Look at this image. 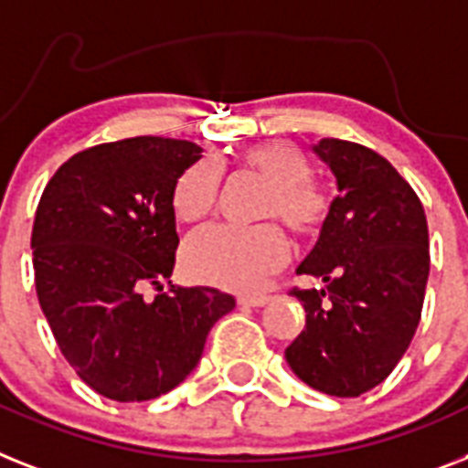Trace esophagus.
<instances>
[{"label": "esophagus", "instance_id": "esophagus-1", "mask_svg": "<svg viewBox=\"0 0 468 468\" xmlns=\"http://www.w3.org/2000/svg\"><path fill=\"white\" fill-rule=\"evenodd\" d=\"M270 301V296L261 294V296H239V306H249V308H258L265 306Z\"/></svg>", "mask_w": 468, "mask_h": 468}]
</instances>
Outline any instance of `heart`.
I'll return each instance as SVG.
<instances>
[{
    "label": "heart",
    "instance_id": "1",
    "mask_svg": "<svg viewBox=\"0 0 468 468\" xmlns=\"http://www.w3.org/2000/svg\"><path fill=\"white\" fill-rule=\"evenodd\" d=\"M243 165L270 184L265 215H277L292 231L315 234L327 215V198L311 181V162L282 141L258 143L243 153ZM222 169L200 160L174 186V212L181 222L206 219L218 203ZM287 258V239L275 225L227 227L198 231L184 250L191 277L234 292H256Z\"/></svg>",
    "mask_w": 468,
    "mask_h": 468
}]
</instances>
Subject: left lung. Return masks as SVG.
<instances>
[{
    "label": "left lung",
    "instance_id": "left-lung-1",
    "mask_svg": "<svg viewBox=\"0 0 468 468\" xmlns=\"http://www.w3.org/2000/svg\"><path fill=\"white\" fill-rule=\"evenodd\" d=\"M337 198L296 272L320 289H294L306 327L287 346L289 368L330 397H358L395 370L426 296L428 222L419 196L376 150L320 138Z\"/></svg>",
    "mask_w": 468,
    "mask_h": 468
}]
</instances>
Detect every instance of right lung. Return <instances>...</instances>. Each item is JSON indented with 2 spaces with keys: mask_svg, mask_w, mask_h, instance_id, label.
<instances>
[{
  "mask_svg": "<svg viewBox=\"0 0 468 468\" xmlns=\"http://www.w3.org/2000/svg\"><path fill=\"white\" fill-rule=\"evenodd\" d=\"M203 148L174 138L102 143L57 169L35 212L37 301L79 378L114 401L186 380L210 327L237 306L212 287H165L179 246L174 186Z\"/></svg>",
  "mask_w": 468,
  "mask_h": 468,
  "instance_id": "add662e5",
  "label": "right lung"
}]
</instances>
